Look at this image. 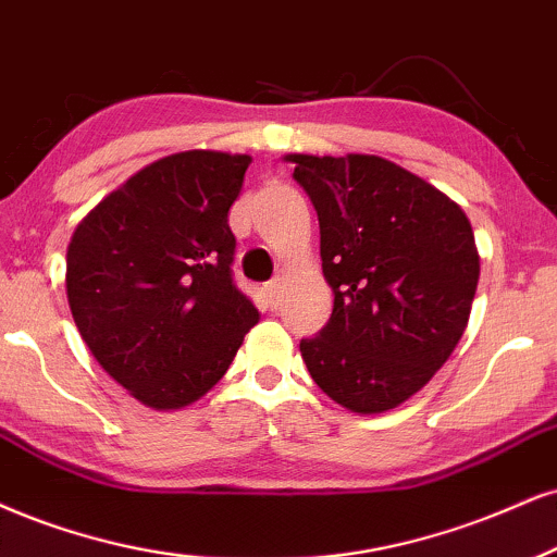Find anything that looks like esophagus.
I'll use <instances>...</instances> for the list:
<instances>
[{
    "instance_id": "esophagus-1",
    "label": "esophagus",
    "mask_w": 557,
    "mask_h": 557,
    "mask_svg": "<svg viewBox=\"0 0 557 557\" xmlns=\"http://www.w3.org/2000/svg\"><path fill=\"white\" fill-rule=\"evenodd\" d=\"M281 289H284L281 278H273V281H268V284H265V297H268V301H271V305H278Z\"/></svg>"
}]
</instances>
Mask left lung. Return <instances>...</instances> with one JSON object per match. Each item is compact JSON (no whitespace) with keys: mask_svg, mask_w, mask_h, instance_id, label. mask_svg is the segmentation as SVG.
I'll list each match as a JSON object with an SVG mask.
<instances>
[{"mask_svg":"<svg viewBox=\"0 0 557 557\" xmlns=\"http://www.w3.org/2000/svg\"><path fill=\"white\" fill-rule=\"evenodd\" d=\"M320 219L333 314L299 351L327 397L382 413L444 367L468 327L480 258L465 211L374 154H289Z\"/></svg>","mask_w":557,"mask_h":557,"instance_id":"8db88e82","label":"left lung"}]
</instances>
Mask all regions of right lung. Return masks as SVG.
I'll use <instances>...</instances> for the list:
<instances>
[{
  "instance_id": "1",
  "label": "right lung",
  "mask_w": 557,
  "mask_h": 557,
  "mask_svg": "<svg viewBox=\"0 0 557 557\" xmlns=\"http://www.w3.org/2000/svg\"><path fill=\"white\" fill-rule=\"evenodd\" d=\"M247 154L162 157L74 230L66 297L82 341L136 400L190 405L222 380L258 310L232 281L230 206Z\"/></svg>"
}]
</instances>
